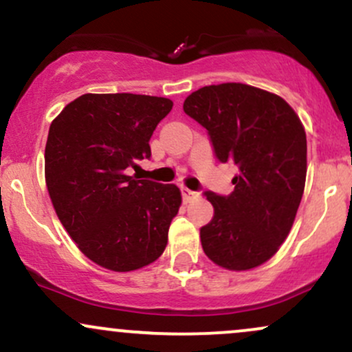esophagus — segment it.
I'll return each instance as SVG.
<instances>
[{
    "instance_id": "1",
    "label": "esophagus",
    "mask_w": 352,
    "mask_h": 352,
    "mask_svg": "<svg viewBox=\"0 0 352 352\" xmlns=\"http://www.w3.org/2000/svg\"><path fill=\"white\" fill-rule=\"evenodd\" d=\"M180 192H182V199H184L185 201H192L200 197V192H195V190H190L187 187H182Z\"/></svg>"
}]
</instances>
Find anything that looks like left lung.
Masks as SVG:
<instances>
[{
  "label": "left lung",
  "mask_w": 352,
  "mask_h": 352,
  "mask_svg": "<svg viewBox=\"0 0 352 352\" xmlns=\"http://www.w3.org/2000/svg\"><path fill=\"white\" fill-rule=\"evenodd\" d=\"M207 129L213 153L238 173L230 195L205 192L213 218L200 228L201 248L227 270L265 263L288 236L306 180V134L280 96L240 82L205 86L184 102Z\"/></svg>",
  "instance_id": "1"
}]
</instances>
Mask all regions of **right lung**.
<instances>
[{"label":"right lung","instance_id":"1","mask_svg":"<svg viewBox=\"0 0 352 352\" xmlns=\"http://www.w3.org/2000/svg\"><path fill=\"white\" fill-rule=\"evenodd\" d=\"M172 100L84 94L52 120L44 172L60 223L89 260L112 272L155 261L182 204L180 190L129 175L151 159L148 140Z\"/></svg>","mask_w":352,"mask_h":352}]
</instances>
